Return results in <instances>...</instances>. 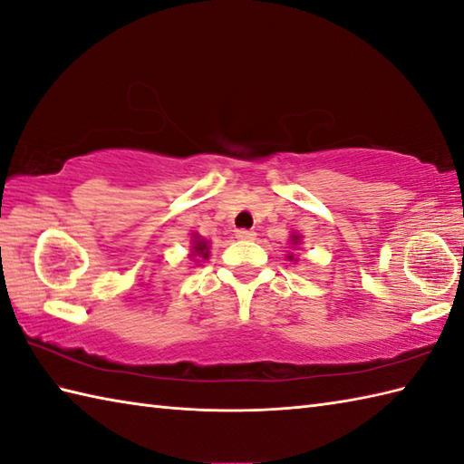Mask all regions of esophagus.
<instances>
[{
  "label": "esophagus",
  "instance_id": "obj_1",
  "mask_svg": "<svg viewBox=\"0 0 464 464\" xmlns=\"http://www.w3.org/2000/svg\"><path fill=\"white\" fill-rule=\"evenodd\" d=\"M235 235H237V239H241V241H253L255 237H257V233L251 229H239Z\"/></svg>",
  "mask_w": 464,
  "mask_h": 464
}]
</instances>
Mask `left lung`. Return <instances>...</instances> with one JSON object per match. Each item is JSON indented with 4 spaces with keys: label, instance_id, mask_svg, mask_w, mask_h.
I'll return each mask as SVG.
<instances>
[{
    "label": "left lung",
    "instance_id": "8db88e82",
    "mask_svg": "<svg viewBox=\"0 0 464 464\" xmlns=\"http://www.w3.org/2000/svg\"><path fill=\"white\" fill-rule=\"evenodd\" d=\"M293 241H295V243H297V241H299V237H295V235H293Z\"/></svg>",
    "mask_w": 464,
    "mask_h": 464
}]
</instances>
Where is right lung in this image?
Returning <instances> with one entry per match:
<instances>
[{
  "mask_svg": "<svg viewBox=\"0 0 464 464\" xmlns=\"http://www.w3.org/2000/svg\"><path fill=\"white\" fill-rule=\"evenodd\" d=\"M193 255H201L203 259H207V255H209V251H207V241L199 239L195 235V241H193Z\"/></svg>",
  "mask_w": 464,
  "mask_h": 464,
  "instance_id": "1",
  "label": "right lung"
}]
</instances>
